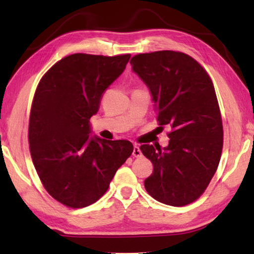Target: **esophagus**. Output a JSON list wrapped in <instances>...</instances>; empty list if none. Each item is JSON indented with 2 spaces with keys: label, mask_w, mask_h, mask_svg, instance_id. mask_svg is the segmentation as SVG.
Instances as JSON below:
<instances>
[{
  "label": "esophagus",
  "mask_w": 254,
  "mask_h": 254,
  "mask_svg": "<svg viewBox=\"0 0 254 254\" xmlns=\"http://www.w3.org/2000/svg\"><path fill=\"white\" fill-rule=\"evenodd\" d=\"M132 154H133V157H135V158H139V157L142 156V152H141L139 145H134V147H133V153Z\"/></svg>",
  "instance_id": "esophagus-1"
}]
</instances>
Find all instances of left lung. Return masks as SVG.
Wrapping results in <instances>:
<instances>
[{
  "instance_id": "1",
  "label": "left lung",
  "mask_w": 254,
  "mask_h": 254,
  "mask_svg": "<svg viewBox=\"0 0 254 254\" xmlns=\"http://www.w3.org/2000/svg\"><path fill=\"white\" fill-rule=\"evenodd\" d=\"M130 63L149 88L159 126L171 127L167 147H140L153 165L144 187L160 203L187 205L203 194L221 159L223 126L212 80L177 51L140 54Z\"/></svg>"
}]
</instances>
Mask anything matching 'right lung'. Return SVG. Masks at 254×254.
Listing matches in <instances>:
<instances>
[{"label": "right lung", "mask_w": 254, "mask_h": 254, "mask_svg": "<svg viewBox=\"0 0 254 254\" xmlns=\"http://www.w3.org/2000/svg\"><path fill=\"white\" fill-rule=\"evenodd\" d=\"M130 55L74 54L42 77L29 121L32 161L46 190L72 208L95 203L109 189L133 144L92 134L89 119L105 89L126 69Z\"/></svg>", "instance_id": "add662e5"}]
</instances>
